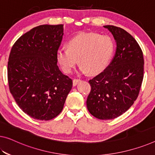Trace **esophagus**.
Here are the masks:
<instances>
[{
    "label": "esophagus",
    "instance_id": "1",
    "mask_svg": "<svg viewBox=\"0 0 155 155\" xmlns=\"http://www.w3.org/2000/svg\"><path fill=\"white\" fill-rule=\"evenodd\" d=\"M80 81H81L80 79H76V78H75V79H73V86L77 85L78 83L80 82Z\"/></svg>",
    "mask_w": 155,
    "mask_h": 155
}]
</instances>
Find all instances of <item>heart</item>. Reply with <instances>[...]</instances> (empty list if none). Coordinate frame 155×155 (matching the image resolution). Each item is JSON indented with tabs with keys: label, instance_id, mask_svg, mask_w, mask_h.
Returning a JSON list of instances; mask_svg holds the SVG:
<instances>
[{
	"label": "heart",
	"instance_id": "heart-1",
	"mask_svg": "<svg viewBox=\"0 0 155 155\" xmlns=\"http://www.w3.org/2000/svg\"><path fill=\"white\" fill-rule=\"evenodd\" d=\"M68 48H59L57 58L64 72L69 73L78 62L82 72L96 74L105 68L114 50L111 37L94 32H82L68 41Z\"/></svg>",
	"mask_w": 155,
	"mask_h": 155
}]
</instances>
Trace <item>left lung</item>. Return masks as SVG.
I'll use <instances>...</instances> for the list:
<instances>
[{"label":"left lung","mask_w":155,"mask_h":155,"mask_svg":"<svg viewBox=\"0 0 155 155\" xmlns=\"http://www.w3.org/2000/svg\"><path fill=\"white\" fill-rule=\"evenodd\" d=\"M116 42L112 60L100 74L89 81L87 100L90 114L101 120L118 117L134 104L143 79L144 59L135 39L122 28L105 25Z\"/></svg>","instance_id":"8db88e82"}]
</instances>
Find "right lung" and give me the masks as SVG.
<instances>
[{"mask_svg": "<svg viewBox=\"0 0 155 155\" xmlns=\"http://www.w3.org/2000/svg\"><path fill=\"white\" fill-rule=\"evenodd\" d=\"M63 25H41L18 38L8 64L9 89L30 117L49 120L62 111L73 81L58 66Z\"/></svg>", "mask_w": 155, "mask_h": 155, "instance_id": "1", "label": "right lung"}]
</instances>
